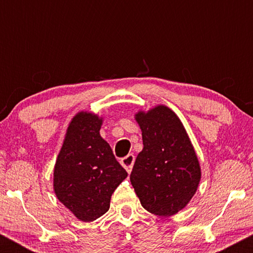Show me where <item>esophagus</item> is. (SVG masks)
Segmentation results:
<instances>
[{
	"label": "esophagus",
	"mask_w": 253,
	"mask_h": 253,
	"mask_svg": "<svg viewBox=\"0 0 253 253\" xmlns=\"http://www.w3.org/2000/svg\"><path fill=\"white\" fill-rule=\"evenodd\" d=\"M134 161H135L134 155L129 153V155H127L126 157H124V158L121 159V165H123L125 169L127 170V172H130V171H132L133 164H134Z\"/></svg>",
	"instance_id": "34e87169"
}]
</instances>
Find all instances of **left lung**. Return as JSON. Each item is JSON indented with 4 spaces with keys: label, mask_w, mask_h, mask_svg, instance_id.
I'll list each match as a JSON object with an SVG mask.
<instances>
[{
    "label": "left lung",
    "mask_w": 253,
    "mask_h": 253,
    "mask_svg": "<svg viewBox=\"0 0 253 253\" xmlns=\"http://www.w3.org/2000/svg\"><path fill=\"white\" fill-rule=\"evenodd\" d=\"M144 149L129 179L141 206L161 216L176 214L197 189L201 170L189 136L177 115L165 106L135 115Z\"/></svg>",
    "instance_id": "1"
}]
</instances>
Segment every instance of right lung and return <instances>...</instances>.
Segmentation results:
<instances>
[{
	"instance_id": "1",
	"label": "right lung",
	"mask_w": 253,
	"mask_h": 253,
	"mask_svg": "<svg viewBox=\"0 0 253 253\" xmlns=\"http://www.w3.org/2000/svg\"><path fill=\"white\" fill-rule=\"evenodd\" d=\"M102 119L82 112L72 119L53 172L54 193L82 221L109 210L112 194L127 177L109 144L101 138Z\"/></svg>"
}]
</instances>
